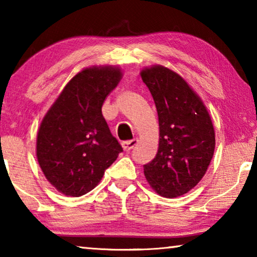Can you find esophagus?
<instances>
[{
    "label": "esophagus",
    "mask_w": 257,
    "mask_h": 257,
    "mask_svg": "<svg viewBox=\"0 0 257 257\" xmlns=\"http://www.w3.org/2000/svg\"><path fill=\"white\" fill-rule=\"evenodd\" d=\"M137 143H138V140L132 139V140H128V142H124V143L121 144V146H122V149H124L125 151H130V150H132L133 147L137 145Z\"/></svg>",
    "instance_id": "1"
}]
</instances>
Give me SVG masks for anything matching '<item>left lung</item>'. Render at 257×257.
Listing matches in <instances>:
<instances>
[{
    "label": "left lung",
    "mask_w": 257,
    "mask_h": 257,
    "mask_svg": "<svg viewBox=\"0 0 257 257\" xmlns=\"http://www.w3.org/2000/svg\"><path fill=\"white\" fill-rule=\"evenodd\" d=\"M156 104L159 147L144 174L151 187L165 198H177L194 188L206 174L215 132L208 111L187 82L163 65L140 72Z\"/></svg>",
    "instance_id": "8db88e82"
}]
</instances>
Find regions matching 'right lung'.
Returning <instances> with one entry per match:
<instances>
[{
	"label": "right lung",
	"mask_w": 257,
	"mask_h": 257,
	"mask_svg": "<svg viewBox=\"0 0 257 257\" xmlns=\"http://www.w3.org/2000/svg\"><path fill=\"white\" fill-rule=\"evenodd\" d=\"M117 66L77 73L49 108L37 135L36 156L48 181L68 196L96 187L122 147L101 113L107 94L120 82Z\"/></svg>",
	"instance_id": "add662e5"
}]
</instances>
